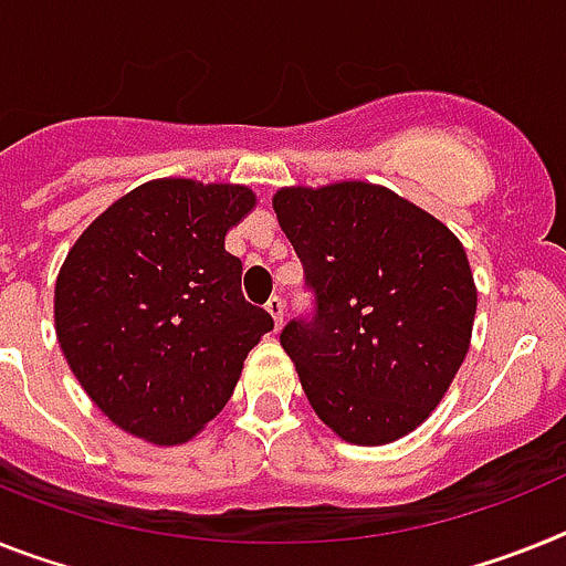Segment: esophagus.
Wrapping results in <instances>:
<instances>
[{
    "label": "esophagus",
    "mask_w": 566,
    "mask_h": 566,
    "mask_svg": "<svg viewBox=\"0 0 566 566\" xmlns=\"http://www.w3.org/2000/svg\"><path fill=\"white\" fill-rule=\"evenodd\" d=\"M268 313L270 316H273V325H275V331H279V327L284 325V302L279 296H273L268 302Z\"/></svg>",
    "instance_id": "1"
}]
</instances>
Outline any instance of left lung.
<instances>
[{
    "label": "left lung",
    "mask_w": 566,
    "mask_h": 566,
    "mask_svg": "<svg viewBox=\"0 0 566 566\" xmlns=\"http://www.w3.org/2000/svg\"><path fill=\"white\" fill-rule=\"evenodd\" d=\"M273 210L313 296L279 334L313 411L356 446L415 431L472 339L478 291L463 244L363 180L282 189Z\"/></svg>",
    "instance_id": "left-lung-1"
}]
</instances>
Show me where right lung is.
<instances>
[{
	"label": "right lung",
	"mask_w": 566,
	"mask_h": 566,
	"mask_svg": "<svg viewBox=\"0 0 566 566\" xmlns=\"http://www.w3.org/2000/svg\"><path fill=\"white\" fill-rule=\"evenodd\" d=\"M255 195L164 178L132 189L71 247L56 339L85 394L123 431L184 443L227 406L273 316L241 293L224 235Z\"/></svg>",
	"instance_id": "add662e5"
}]
</instances>
